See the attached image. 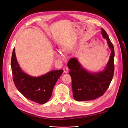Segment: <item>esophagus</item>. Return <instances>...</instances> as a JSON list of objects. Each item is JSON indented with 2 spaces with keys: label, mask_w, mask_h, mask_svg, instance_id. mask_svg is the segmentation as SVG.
<instances>
[{
  "label": "esophagus",
  "mask_w": 128,
  "mask_h": 128,
  "mask_svg": "<svg viewBox=\"0 0 128 128\" xmlns=\"http://www.w3.org/2000/svg\"><path fill=\"white\" fill-rule=\"evenodd\" d=\"M64 73H67L68 72V68L67 67H64Z\"/></svg>",
  "instance_id": "1"
}]
</instances>
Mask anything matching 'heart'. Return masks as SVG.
I'll return each mask as SVG.
<instances>
[{
	"mask_svg": "<svg viewBox=\"0 0 128 128\" xmlns=\"http://www.w3.org/2000/svg\"><path fill=\"white\" fill-rule=\"evenodd\" d=\"M62 50L63 52H67V49L66 48L64 47L62 48ZM55 53H56V56L60 58H64V54L63 53L61 52V51L60 50H56L55 52Z\"/></svg>",
	"mask_w": 128,
	"mask_h": 128,
	"instance_id": "heart-1",
	"label": "heart"
}]
</instances>
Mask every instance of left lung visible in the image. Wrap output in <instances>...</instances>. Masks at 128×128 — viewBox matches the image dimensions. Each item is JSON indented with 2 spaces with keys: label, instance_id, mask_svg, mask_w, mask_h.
<instances>
[{
  "label": "left lung",
  "instance_id": "obj_1",
  "mask_svg": "<svg viewBox=\"0 0 128 128\" xmlns=\"http://www.w3.org/2000/svg\"><path fill=\"white\" fill-rule=\"evenodd\" d=\"M101 34L111 50L109 59L104 70L97 72L88 71L77 58H72L67 66L72 78V87L74 99L77 101H90L104 94L111 82L114 72L115 52L108 34L102 28Z\"/></svg>",
  "mask_w": 128,
  "mask_h": 128
}]
</instances>
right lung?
I'll use <instances>...</instances> for the list:
<instances>
[{
  "instance_id": "1",
  "label": "right lung",
  "mask_w": 128,
  "mask_h": 128,
  "mask_svg": "<svg viewBox=\"0 0 128 128\" xmlns=\"http://www.w3.org/2000/svg\"><path fill=\"white\" fill-rule=\"evenodd\" d=\"M11 64L16 89L26 98L40 104L48 101L52 95L54 85L64 72L63 70H52L37 77L25 73L17 61L15 48L13 50Z\"/></svg>"
}]
</instances>
